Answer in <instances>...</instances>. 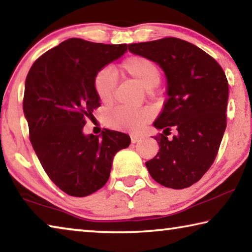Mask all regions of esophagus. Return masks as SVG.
I'll list each match as a JSON object with an SVG mask.
<instances>
[{"instance_id": "esophagus-1", "label": "esophagus", "mask_w": 252, "mask_h": 252, "mask_svg": "<svg viewBox=\"0 0 252 252\" xmlns=\"http://www.w3.org/2000/svg\"><path fill=\"white\" fill-rule=\"evenodd\" d=\"M130 138H131V142L132 143H136L138 141H140V140H141V136L136 135V134H131Z\"/></svg>"}]
</instances>
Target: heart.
<instances>
[{
	"label": "heart",
	"instance_id": "1",
	"mask_svg": "<svg viewBox=\"0 0 252 252\" xmlns=\"http://www.w3.org/2000/svg\"><path fill=\"white\" fill-rule=\"evenodd\" d=\"M118 72L129 76L146 89H152L160 82L161 72L159 66L150 59L141 55H131L119 64ZM117 87V76L112 69L103 67L96 72L93 78V89L95 95L103 104H110L114 99ZM151 112L148 109H129L117 106L106 114V126L114 130L135 132L141 130L150 120Z\"/></svg>",
	"mask_w": 252,
	"mask_h": 252
}]
</instances>
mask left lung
Instances as JSON below:
<instances>
[{
	"mask_svg": "<svg viewBox=\"0 0 252 252\" xmlns=\"http://www.w3.org/2000/svg\"><path fill=\"white\" fill-rule=\"evenodd\" d=\"M129 51L157 62L167 75L168 97L155 121L163 133L153 136L160 149L146 162L148 171L167 188L192 186L210 169L227 126L224 71L211 55L178 37L132 43Z\"/></svg>",
	"mask_w": 252,
	"mask_h": 252,
	"instance_id": "8db88e82",
	"label": "left lung"
}]
</instances>
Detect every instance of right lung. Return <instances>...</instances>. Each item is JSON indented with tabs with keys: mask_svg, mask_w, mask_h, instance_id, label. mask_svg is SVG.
<instances>
[{
	"mask_svg": "<svg viewBox=\"0 0 252 252\" xmlns=\"http://www.w3.org/2000/svg\"><path fill=\"white\" fill-rule=\"evenodd\" d=\"M126 49L72 37L36 59L27 75L23 111L32 147L52 182L72 197L101 189L114 155L131 143L122 132L105 130L101 138L82 132L101 105L93 78Z\"/></svg>",
	"mask_w": 252,
	"mask_h": 252,
	"instance_id": "obj_1",
	"label": "right lung"
}]
</instances>
